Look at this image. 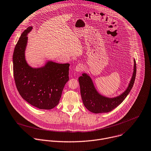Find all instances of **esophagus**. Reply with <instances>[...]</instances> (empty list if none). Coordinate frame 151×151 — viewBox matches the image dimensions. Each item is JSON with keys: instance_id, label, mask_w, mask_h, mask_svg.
<instances>
[{"instance_id": "1", "label": "esophagus", "mask_w": 151, "mask_h": 151, "mask_svg": "<svg viewBox=\"0 0 151 151\" xmlns=\"http://www.w3.org/2000/svg\"><path fill=\"white\" fill-rule=\"evenodd\" d=\"M84 69V66L83 64H81V63H79V64H78L77 66L75 67V71L77 72H80L81 71H82Z\"/></svg>"}]
</instances>
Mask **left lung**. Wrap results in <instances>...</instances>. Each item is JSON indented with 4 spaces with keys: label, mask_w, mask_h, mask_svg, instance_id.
<instances>
[{
    "label": "left lung",
    "mask_w": 151,
    "mask_h": 151,
    "mask_svg": "<svg viewBox=\"0 0 151 151\" xmlns=\"http://www.w3.org/2000/svg\"><path fill=\"white\" fill-rule=\"evenodd\" d=\"M132 77L127 89L120 95L114 98H108L98 93L95 89L92 79L87 73H82L78 79L81 94L85 107L93 113H108L119 106L130 92L136 74V65L134 59V68Z\"/></svg>",
    "instance_id": "left-lung-1"
}]
</instances>
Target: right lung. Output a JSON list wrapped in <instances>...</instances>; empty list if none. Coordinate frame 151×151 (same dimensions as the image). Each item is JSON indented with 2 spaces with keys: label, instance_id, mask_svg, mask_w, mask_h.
Returning a JSON list of instances; mask_svg holds the SVG:
<instances>
[{
  "label": "right lung",
  "instance_id": "right-lung-1",
  "mask_svg": "<svg viewBox=\"0 0 151 151\" xmlns=\"http://www.w3.org/2000/svg\"><path fill=\"white\" fill-rule=\"evenodd\" d=\"M29 27L21 34L13 55V70L17 88L31 105L42 110H50L59 103L62 93L69 81V63L60 64L48 61L41 68H33L25 60V51Z\"/></svg>",
  "mask_w": 151,
  "mask_h": 151
}]
</instances>
